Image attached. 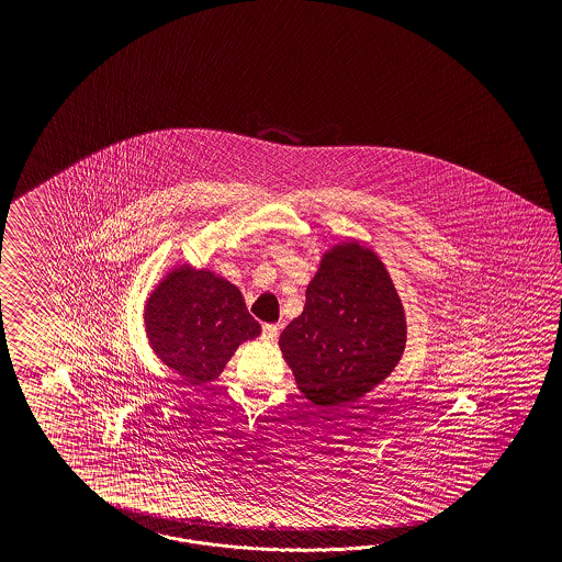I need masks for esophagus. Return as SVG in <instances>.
<instances>
[{"label": "esophagus", "mask_w": 562, "mask_h": 562, "mask_svg": "<svg viewBox=\"0 0 562 562\" xmlns=\"http://www.w3.org/2000/svg\"><path fill=\"white\" fill-rule=\"evenodd\" d=\"M278 336V325L266 324L261 327V340L273 341Z\"/></svg>", "instance_id": "1"}]
</instances>
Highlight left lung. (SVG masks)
Segmentation results:
<instances>
[{"mask_svg": "<svg viewBox=\"0 0 562 562\" xmlns=\"http://www.w3.org/2000/svg\"><path fill=\"white\" fill-rule=\"evenodd\" d=\"M303 313L280 348L299 390L317 406L355 402L379 385L406 346L404 306L371 249H331L306 286Z\"/></svg>", "mask_w": 562, "mask_h": 562, "instance_id": "obj_1", "label": "left lung"}]
</instances>
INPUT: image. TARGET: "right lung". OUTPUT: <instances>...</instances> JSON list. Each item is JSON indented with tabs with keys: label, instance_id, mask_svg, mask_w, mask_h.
Returning a JSON list of instances; mask_svg holds the SVG:
<instances>
[{
	"label": "right lung",
	"instance_id": "obj_1",
	"mask_svg": "<svg viewBox=\"0 0 562 562\" xmlns=\"http://www.w3.org/2000/svg\"><path fill=\"white\" fill-rule=\"evenodd\" d=\"M144 319L154 352L193 385L214 381L238 344L261 334L237 286L188 266L154 290Z\"/></svg>",
	"mask_w": 562,
	"mask_h": 562
}]
</instances>
